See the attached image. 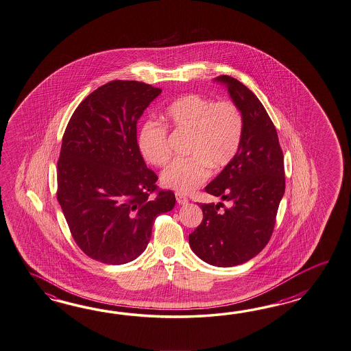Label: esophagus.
Masks as SVG:
<instances>
[{"mask_svg":"<svg viewBox=\"0 0 351 351\" xmlns=\"http://www.w3.org/2000/svg\"><path fill=\"white\" fill-rule=\"evenodd\" d=\"M176 198H177V202H178L180 205H186V204H189V198L186 197L184 195L180 193V192H177V193H176Z\"/></svg>","mask_w":351,"mask_h":351,"instance_id":"esophagus-1","label":"esophagus"}]
</instances>
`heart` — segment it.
I'll list each match as a JSON object with an SVG mask.
<instances>
[{
	"label": "heart",
	"mask_w": 351,
	"mask_h": 351,
	"mask_svg": "<svg viewBox=\"0 0 351 351\" xmlns=\"http://www.w3.org/2000/svg\"><path fill=\"white\" fill-rule=\"evenodd\" d=\"M165 118L176 131L187 132L186 158H178L162 173V184L180 193H189L207 180L210 169L223 171L233 162L242 144V112L232 100L210 99L187 94L171 101ZM145 160L164 165L171 158L168 128L159 122H146L138 135Z\"/></svg>",
	"instance_id": "heart-1"
}]
</instances>
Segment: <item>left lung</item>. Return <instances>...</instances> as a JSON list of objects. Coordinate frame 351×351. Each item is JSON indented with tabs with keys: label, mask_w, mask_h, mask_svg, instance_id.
Returning <instances> with one entry per match:
<instances>
[{
	"label": "left lung",
	"mask_w": 351,
	"mask_h": 351,
	"mask_svg": "<svg viewBox=\"0 0 351 351\" xmlns=\"http://www.w3.org/2000/svg\"><path fill=\"white\" fill-rule=\"evenodd\" d=\"M215 80L224 84L242 112V144L233 162L205 189L230 206L199 204L204 219L189 234V245L206 263L232 267L257 256L270 241L285 192L284 155L276 128L258 98L228 75Z\"/></svg>",
	"instance_id": "left-lung-1"
}]
</instances>
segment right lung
I'll return each instance as SVG.
<instances>
[{"instance_id":"1","label":"right lung","mask_w":351,"mask_h":351,"mask_svg":"<svg viewBox=\"0 0 351 351\" xmlns=\"http://www.w3.org/2000/svg\"><path fill=\"white\" fill-rule=\"evenodd\" d=\"M160 93L140 81H110L81 101L64 130L57 199L73 241L93 260H135L156 216L176 205L137 144V121Z\"/></svg>"}]
</instances>
